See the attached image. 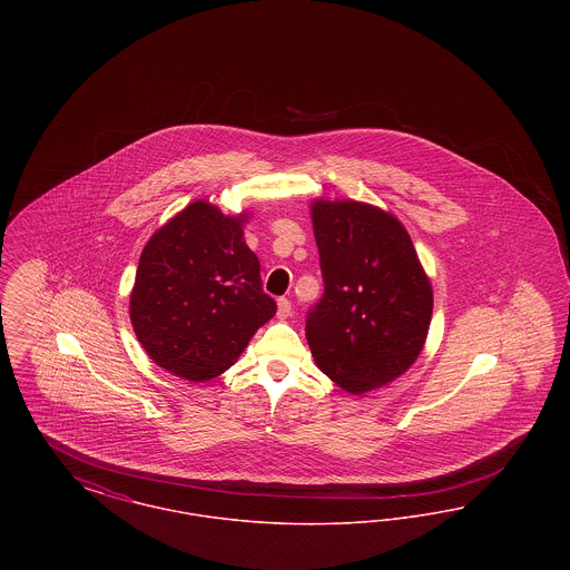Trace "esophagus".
I'll return each mask as SVG.
<instances>
[{
    "label": "esophagus",
    "instance_id": "34e87169",
    "mask_svg": "<svg viewBox=\"0 0 570 570\" xmlns=\"http://www.w3.org/2000/svg\"><path fill=\"white\" fill-rule=\"evenodd\" d=\"M293 314V303L286 297L277 298V318H288Z\"/></svg>",
    "mask_w": 570,
    "mask_h": 570
}]
</instances>
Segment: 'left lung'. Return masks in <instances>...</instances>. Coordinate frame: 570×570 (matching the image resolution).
<instances>
[{
  "label": "left lung",
  "instance_id": "obj_1",
  "mask_svg": "<svg viewBox=\"0 0 570 570\" xmlns=\"http://www.w3.org/2000/svg\"><path fill=\"white\" fill-rule=\"evenodd\" d=\"M325 293L305 318L316 365L348 393L402 376L421 353L434 295L406 228L354 200H316Z\"/></svg>",
  "mask_w": 570,
  "mask_h": 570
}]
</instances>
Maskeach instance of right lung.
Segmentation results:
<instances>
[{
    "instance_id": "add662e5",
    "label": "right lung",
    "mask_w": 570,
    "mask_h": 570,
    "mask_svg": "<svg viewBox=\"0 0 570 570\" xmlns=\"http://www.w3.org/2000/svg\"><path fill=\"white\" fill-rule=\"evenodd\" d=\"M244 219L196 200L140 254L130 321L145 353L181 379L226 372L277 309L245 245Z\"/></svg>"
}]
</instances>
